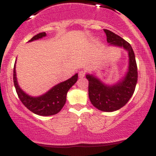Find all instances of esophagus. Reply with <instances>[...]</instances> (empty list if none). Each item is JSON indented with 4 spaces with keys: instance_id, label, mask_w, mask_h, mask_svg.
I'll list each match as a JSON object with an SVG mask.
<instances>
[{
    "instance_id": "1",
    "label": "esophagus",
    "mask_w": 156,
    "mask_h": 156,
    "mask_svg": "<svg viewBox=\"0 0 156 156\" xmlns=\"http://www.w3.org/2000/svg\"><path fill=\"white\" fill-rule=\"evenodd\" d=\"M84 76H85V72H84V71H80L79 72L80 78H83Z\"/></svg>"
}]
</instances>
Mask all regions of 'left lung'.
<instances>
[{"mask_svg": "<svg viewBox=\"0 0 156 156\" xmlns=\"http://www.w3.org/2000/svg\"><path fill=\"white\" fill-rule=\"evenodd\" d=\"M103 31L108 45L123 48L128 55L126 73L116 83L107 84L94 74L86 75L89 80V98L92 104L102 112H112L124 106L133 95L137 83V66L131 45L112 31L107 29Z\"/></svg>", "mask_w": 156, "mask_h": 156, "instance_id": "left-lung-1", "label": "left lung"}]
</instances>
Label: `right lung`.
Segmentation results:
<instances>
[{
	"instance_id": "right-lung-1",
	"label": "right lung",
	"mask_w": 156,
	"mask_h": 156,
	"mask_svg": "<svg viewBox=\"0 0 156 156\" xmlns=\"http://www.w3.org/2000/svg\"><path fill=\"white\" fill-rule=\"evenodd\" d=\"M46 36L45 32L39 33L32 37L28 42L38 40ZM78 78V73H76L69 79L53 86L44 94L39 96H31L20 87L16 74V62L14 66V84L20 100L28 110L39 116H51L59 112L67 101V92L76 83Z\"/></svg>"
}]
</instances>
